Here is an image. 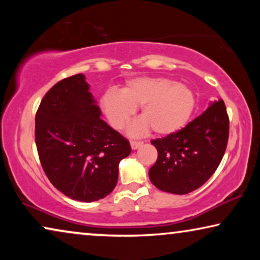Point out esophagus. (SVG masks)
<instances>
[{
	"label": "esophagus",
	"instance_id": "esophagus-1",
	"mask_svg": "<svg viewBox=\"0 0 260 260\" xmlns=\"http://www.w3.org/2000/svg\"><path fill=\"white\" fill-rule=\"evenodd\" d=\"M142 144H143V142H141V141H131V142H130V145H131V148H133L134 150H135V149L140 148Z\"/></svg>",
	"mask_w": 260,
	"mask_h": 260
}]
</instances>
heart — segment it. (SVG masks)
Listing matches in <instances>:
<instances>
[{"mask_svg": "<svg viewBox=\"0 0 260 260\" xmlns=\"http://www.w3.org/2000/svg\"><path fill=\"white\" fill-rule=\"evenodd\" d=\"M102 106L113 127L122 130L130 122L135 109H140L143 124L135 134L150 127L156 135H170L186 125L195 108L193 91L167 78H140L130 80L120 93L108 91Z\"/></svg>", "mask_w": 260, "mask_h": 260, "instance_id": "1", "label": "heart"}]
</instances>
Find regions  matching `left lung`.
<instances>
[{
	"label": "left lung",
	"mask_w": 260,
	"mask_h": 260,
	"mask_svg": "<svg viewBox=\"0 0 260 260\" xmlns=\"http://www.w3.org/2000/svg\"><path fill=\"white\" fill-rule=\"evenodd\" d=\"M230 119L222 99L168 136L152 140L157 161L149 169L159 190L187 194L201 187L218 168L229 142Z\"/></svg>",
	"instance_id": "left-lung-1"
}]
</instances>
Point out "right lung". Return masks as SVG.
<instances>
[{"instance_id":"1","label":"right lung","mask_w":260,"mask_h":260,"mask_svg":"<svg viewBox=\"0 0 260 260\" xmlns=\"http://www.w3.org/2000/svg\"><path fill=\"white\" fill-rule=\"evenodd\" d=\"M84 74L56 83L35 115V144L42 169L56 189L91 202L116 187L129 141L101 118Z\"/></svg>"}]
</instances>
